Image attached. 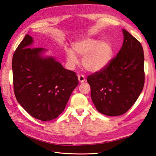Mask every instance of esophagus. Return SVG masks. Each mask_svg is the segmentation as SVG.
Listing matches in <instances>:
<instances>
[{"label":"esophagus","instance_id":"obj_1","mask_svg":"<svg viewBox=\"0 0 156 156\" xmlns=\"http://www.w3.org/2000/svg\"><path fill=\"white\" fill-rule=\"evenodd\" d=\"M78 78L80 83H83V82H84V80H85V77H84V76L83 75H78Z\"/></svg>","mask_w":156,"mask_h":156}]
</instances>
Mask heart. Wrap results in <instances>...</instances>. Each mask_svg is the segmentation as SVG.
<instances>
[{
	"label": "heart",
	"mask_w": 156,
	"mask_h": 156,
	"mask_svg": "<svg viewBox=\"0 0 156 156\" xmlns=\"http://www.w3.org/2000/svg\"><path fill=\"white\" fill-rule=\"evenodd\" d=\"M66 54L71 66L78 63L76 55L83 57L82 63L84 69L90 72H97L109 66L114 58L115 50L109 41L87 37L74 42L72 50L66 49Z\"/></svg>",
	"instance_id": "heart-1"
}]
</instances>
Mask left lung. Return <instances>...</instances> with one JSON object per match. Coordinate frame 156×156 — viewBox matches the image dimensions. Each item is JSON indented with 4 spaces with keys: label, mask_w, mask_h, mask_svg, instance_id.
Returning a JSON list of instances; mask_svg holds the SVG:
<instances>
[{
    "label": "left lung",
    "mask_w": 156,
    "mask_h": 156,
    "mask_svg": "<svg viewBox=\"0 0 156 156\" xmlns=\"http://www.w3.org/2000/svg\"><path fill=\"white\" fill-rule=\"evenodd\" d=\"M123 46L105 69L88 76L90 96L101 114L119 116L132 106L145 83L142 45L123 29Z\"/></svg>",
    "instance_id": "left-lung-1"
}]
</instances>
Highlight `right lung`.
<instances>
[{"mask_svg":"<svg viewBox=\"0 0 156 156\" xmlns=\"http://www.w3.org/2000/svg\"><path fill=\"white\" fill-rule=\"evenodd\" d=\"M33 42L26 35L13 54L14 93L29 115L48 121L63 111L78 80L74 72L65 69L53 57H44L46 50L30 48Z\"/></svg>","mask_w":156,"mask_h":156,"instance_id":"add662e5","label":"right lung"}]
</instances>
